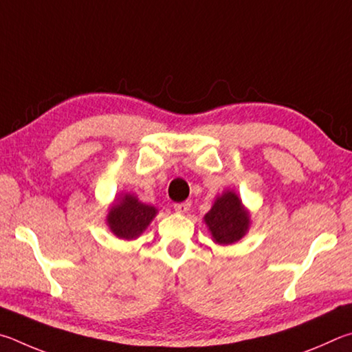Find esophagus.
Masks as SVG:
<instances>
[{
  "label": "esophagus",
  "instance_id": "obj_1",
  "mask_svg": "<svg viewBox=\"0 0 352 352\" xmlns=\"http://www.w3.org/2000/svg\"><path fill=\"white\" fill-rule=\"evenodd\" d=\"M190 202L187 201V202H179V204H175V210L177 212V213H187L188 210H190Z\"/></svg>",
  "mask_w": 352,
  "mask_h": 352
}]
</instances>
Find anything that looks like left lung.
Masks as SVG:
<instances>
[{
  "label": "left lung",
  "mask_w": 352,
  "mask_h": 352,
  "mask_svg": "<svg viewBox=\"0 0 352 352\" xmlns=\"http://www.w3.org/2000/svg\"><path fill=\"white\" fill-rule=\"evenodd\" d=\"M204 223L213 243L229 245L248 235L252 219L250 212L243 204L238 193L233 190H224L214 198L212 208L206 213Z\"/></svg>",
  "instance_id": "1"
}]
</instances>
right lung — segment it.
Listing matches in <instances>:
<instances>
[{
  "label": "right lung",
  "instance_id": "right-lung-1",
  "mask_svg": "<svg viewBox=\"0 0 352 352\" xmlns=\"http://www.w3.org/2000/svg\"><path fill=\"white\" fill-rule=\"evenodd\" d=\"M156 214V207L139 201L135 195L120 193L109 206L104 223L116 238L133 241L148 229Z\"/></svg>",
  "mask_w": 352,
  "mask_h": 352
}]
</instances>
